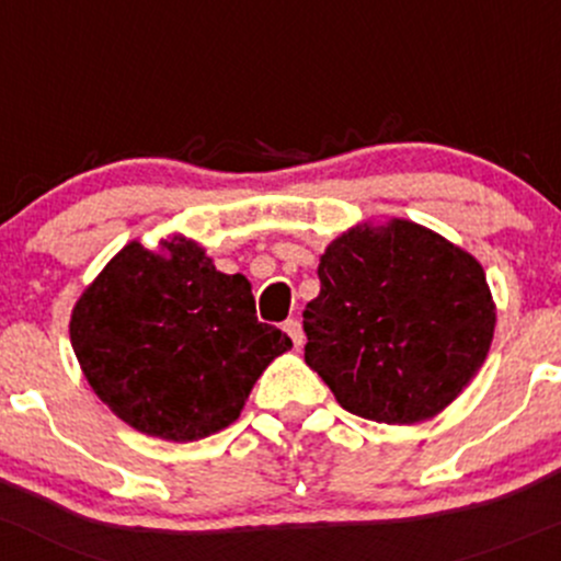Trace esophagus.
Here are the masks:
<instances>
[{
  "label": "esophagus",
  "mask_w": 561,
  "mask_h": 561,
  "mask_svg": "<svg viewBox=\"0 0 561 561\" xmlns=\"http://www.w3.org/2000/svg\"><path fill=\"white\" fill-rule=\"evenodd\" d=\"M285 333L290 335L293 344L304 346V328H300L298 320H287V322H285Z\"/></svg>",
  "instance_id": "obj_1"
}]
</instances>
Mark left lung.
<instances>
[{
  "label": "left lung",
  "instance_id": "left-lung-1",
  "mask_svg": "<svg viewBox=\"0 0 561 561\" xmlns=\"http://www.w3.org/2000/svg\"><path fill=\"white\" fill-rule=\"evenodd\" d=\"M306 304V365L363 420H433L470 385L494 339L481 263L420 222H359L320 255Z\"/></svg>",
  "mask_w": 561,
  "mask_h": 561
}]
</instances>
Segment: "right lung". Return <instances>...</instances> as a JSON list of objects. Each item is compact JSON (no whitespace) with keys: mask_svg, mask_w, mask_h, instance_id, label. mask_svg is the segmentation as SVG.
Wrapping results in <instances>:
<instances>
[{"mask_svg":"<svg viewBox=\"0 0 561 561\" xmlns=\"http://www.w3.org/2000/svg\"><path fill=\"white\" fill-rule=\"evenodd\" d=\"M69 339L88 385L123 422L187 444L239 420L252 387L293 346L257 322L252 285L198 241H128L82 290Z\"/></svg>","mask_w":561,"mask_h":561,"instance_id":"add662e5","label":"right lung"}]
</instances>
